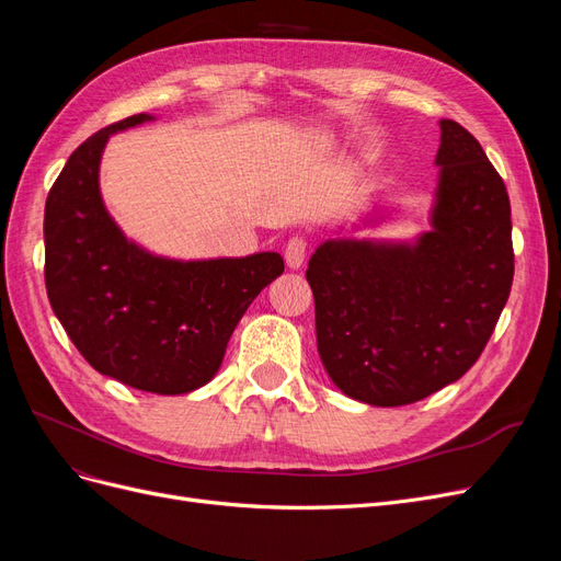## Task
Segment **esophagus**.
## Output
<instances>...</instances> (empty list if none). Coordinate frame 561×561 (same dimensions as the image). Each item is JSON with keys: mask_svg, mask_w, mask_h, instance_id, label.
<instances>
[{"mask_svg": "<svg viewBox=\"0 0 561 561\" xmlns=\"http://www.w3.org/2000/svg\"><path fill=\"white\" fill-rule=\"evenodd\" d=\"M304 257H307V239L304 236H293L285 243V264L290 268H301Z\"/></svg>", "mask_w": 561, "mask_h": 561, "instance_id": "34e87169", "label": "esophagus"}]
</instances>
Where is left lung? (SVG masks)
Listing matches in <instances>:
<instances>
[{"instance_id": "8db88e82", "label": "left lung", "mask_w": 561, "mask_h": 561, "mask_svg": "<svg viewBox=\"0 0 561 561\" xmlns=\"http://www.w3.org/2000/svg\"><path fill=\"white\" fill-rule=\"evenodd\" d=\"M433 229L414 243L332 239L309 260L318 353L353 400L400 407L461 379L511 295V198L484 149L439 122Z\"/></svg>"}]
</instances>
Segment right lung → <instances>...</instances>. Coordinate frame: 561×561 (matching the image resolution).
Here are the masks:
<instances>
[{"mask_svg":"<svg viewBox=\"0 0 561 561\" xmlns=\"http://www.w3.org/2000/svg\"><path fill=\"white\" fill-rule=\"evenodd\" d=\"M133 114L98 130L67 159L44 208L50 309L100 375L159 396L206 386L252 299L283 274L278 252L180 262L128 241L100 196V157Z\"/></svg>","mask_w":561,"mask_h":561,"instance_id":"1","label":"right lung"}]
</instances>
